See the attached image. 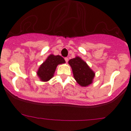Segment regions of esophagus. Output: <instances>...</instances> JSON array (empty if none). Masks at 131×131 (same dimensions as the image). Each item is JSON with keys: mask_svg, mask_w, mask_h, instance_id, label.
Instances as JSON below:
<instances>
[{"mask_svg": "<svg viewBox=\"0 0 131 131\" xmlns=\"http://www.w3.org/2000/svg\"><path fill=\"white\" fill-rule=\"evenodd\" d=\"M65 61L66 62H68V58H65Z\"/></svg>", "mask_w": 131, "mask_h": 131, "instance_id": "obj_1", "label": "esophagus"}]
</instances>
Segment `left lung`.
Here are the masks:
<instances>
[{
	"label": "left lung",
	"mask_w": 131,
	"mask_h": 131,
	"mask_svg": "<svg viewBox=\"0 0 131 131\" xmlns=\"http://www.w3.org/2000/svg\"><path fill=\"white\" fill-rule=\"evenodd\" d=\"M68 63L72 69L74 79L80 86L85 87L92 84L95 73L81 58L76 56L69 60Z\"/></svg>",
	"instance_id": "obj_1"
}]
</instances>
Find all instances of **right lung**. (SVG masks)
Instances as JSON below:
<instances>
[{
    "label": "right lung",
    "instance_id": "right-lung-1",
    "mask_svg": "<svg viewBox=\"0 0 131 131\" xmlns=\"http://www.w3.org/2000/svg\"><path fill=\"white\" fill-rule=\"evenodd\" d=\"M65 63L66 61L61 56L50 54L45 62L40 66L37 71V75L40 81H48L54 77L58 66Z\"/></svg>",
    "mask_w": 131,
    "mask_h": 131
}]
</instances>
